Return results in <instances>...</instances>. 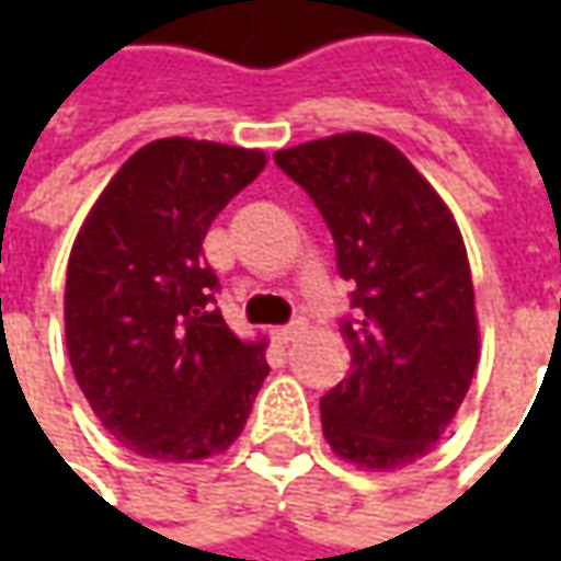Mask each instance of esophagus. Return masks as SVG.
I'll return each instance as SVG.
<instances>
[{
    "mask_svg": "<svg viewBox=\"0 0 561 561\" xmlns=\"http://www.w3.org/2000/svg\"><path fill=\"white\" fill-rule=\"evenodd\" d=\"M299 334H302V321L287 324V328H274V340H277V343H293Z\"/></svg>",
    "mask_w": 561,
    "mask_h": 561,
    "instance_id": "34e87169",
    "label": "esophagus"
}]
</instances>
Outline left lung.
Wrapping results in <instances>:
<instances>
[{
  "label": "left lung",
  "instance_id": "obj_1",
  "mask_svg": "<svg viewBox=\"0 0 561 561\" xmlns=\"http://www.w3.org/2000/svg\"><path fill=\"white\" fill-rule=\"evenodd\" d=\"M334 233L356 318L340 324L353 371L321 399L343 462L393 471L427 456L456 419L481 358L462 230L393 142L334 134L274 152Z\"/></svg>",
  "mask_w": 561,
  "mask_h": 561
}]
</instances>
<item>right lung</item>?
<instances>
[{
	"label": "right lung",
	"instance_id": "obj_1",
	"mask_svg": "<svg viewBox=\"0 0 561 561\" xmlns=\"http://www.w3.org/2000/svg\"><path fill=\"white\" fill-rule=\"evenodd\" d=\"M262 149L146 142L77 230L65 340L102 427L159 462H199L240 437L268 377L265 340H240L211 309V221L265 168Z\"/></svg>",
	"mask_w": 561,
	"mask_h": 561
}]
</instances>
